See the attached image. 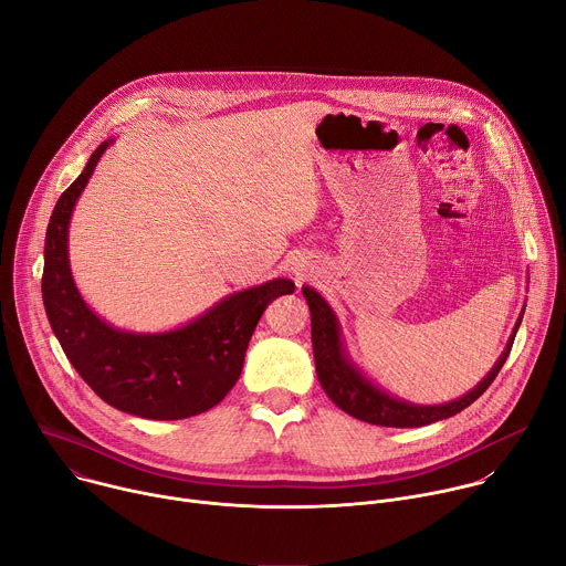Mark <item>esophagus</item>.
Returning <instances> with one entry per match:
<instances>
[{
	"mask_svg": "<svg viewBox=\"0 0 566 566\" xmlns=\"http://www.w3.org/2000/svg\"><path fill=\"white\" fill-rule=\"evenodd\" d=\"M291 271H293V275H295V280L297 282H302V280H306V277H311L313 273H315V269H313V264H308V262H295L293 266H291Z\"/></svg>",
	"mask_w": 566,
	"mask_h": 566,
	"instance_id": "1",
	"label": "esophagus"
}]
</instances>
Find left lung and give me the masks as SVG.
<instances>
[{
	"instance_id": "1",
	"label": "left lung",
	"mask_w": 566,
	"mask_h": 566,
	"mask_svg": "<svg viewBox=\"0 0 566 566\" xmlns=\"http://www.w3.org/2000/svg\"><path fill=\"white\" fill-rule=\"evenodd\" d=\"M302 295L311 311V345H313V358H315V374L322 389H325V394L349 417L371 426H382V428H421V426L450 419L461 410H465L470 402H474L491 387V382L504 367L524 317V308H522L502 356L497 358L493 369L470 391H465L454 400L439 402V406H419V402L398 398L387 389L378 387L349 356L340 322L334 308L329 306V302L311 286H302Z\"/></svg>"
}]
</instances>
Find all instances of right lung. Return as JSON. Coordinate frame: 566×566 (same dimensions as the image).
I'll list each match as a JSON object with an SVG mask.
<instances>
[{
	"mask_svg": "<svg viewBox=\"0 0 566 566\" xmlns=\"http://www.w3.org/2000/svg\"><path fill=\"white\" fill-rule=\"evenodd\" d=\"M114 138L101 143L85 170L57 199L44 239L42 300L69 363L112 408L151 421L208 412L237 382L264 308L295 291L277 277L237 291L186 325L138 334L109 325L80 295L69 264V221Z\"/></svg>",
	"mask_w": 566,
	"mask_h": 566,
	"instance_id": "right-lung-1",
	"label": "right lung"
}]
</instances>
